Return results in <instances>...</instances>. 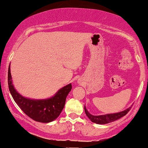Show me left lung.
Returning <instances> with one entry per match:
<instances>
[{
	"label": "left lung",
	"mask_w": 148,
	"mask_h": 148,
	"mask_svg": "<svg viewBox=\"0 0 148 148\" xmlns=\"http://www.w3.org/2000/svg\"><path fill=\"white\" fill-rule=\"evenodd\" d=\"M131 108L126 109L122 112H116V113H111V114H103V115H92L88 112L87 109H86L85 106H84V111H85V113L87 114V116L89 117V119L92 121V122L94 123L99 124H105L110 123V122H114V121L117 120L121 117H122L123 116L126 115L129 111L131 110Z\"/></svg>",
	"instance_id": "1"
}]
</instances>
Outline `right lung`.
<instances>
[{
    "label": "right lung",
    "mask_w": 148,
    "mask_h": 148,
    "mask_svg": "<svg viewBox=\"0 0 148 148\" xmlns=\"http://www.w3.org/2000/svg\"><path fill=\"white\" fill-rule=\"evenodd\" d=\"M8 79L11 95L21 110L34 120L43 123L52 122L59 117L65 106L66 96L72 89V85L69 84L59 89L55 95L49 99L36 100L24 97L14 89L10 66Z\"/></svg>",
    "instance_id": "add662e5"
}]
</instances>
